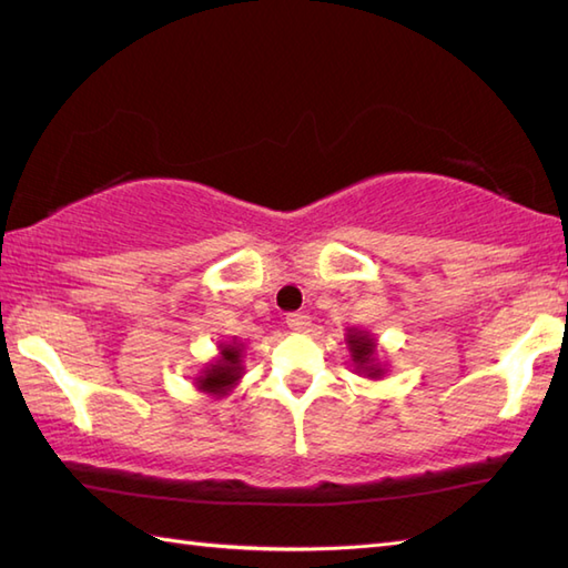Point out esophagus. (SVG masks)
<instances>
[{
  "mask_svg": "<svg viewBox=\"0 0 568 568\" xmlns=\"http://www.w3.org/2000/svg\"><path fill=\"white\" fill-rule=\"evenodd\" d=\"M285 322H287V327H291V329L303 332L310 325V317L303 315V313H291V315L285 317Z\"/></svg>",
  "mask_w": 568,
  "mask_h": 568,
  "instance_id": "obj_1",
  "label": "esophagus"
}]
</instances>
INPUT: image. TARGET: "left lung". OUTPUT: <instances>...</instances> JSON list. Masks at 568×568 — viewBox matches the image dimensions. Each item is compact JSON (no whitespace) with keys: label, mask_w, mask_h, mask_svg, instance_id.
<instances>
[{"label":"left lung","mask_w":568,"mask_h":568,"mask_svg":"<svg viewBox=\"0 0 568 568\" xmlns=\"http://www.w3.org/2000/svg\"><path fill=\"white\" fill-rule=\"evenodd\" d=\"M344 342H347V349H349V357L354 369L357 374L366 376V379H384L388 366L384 362H379V347H376V337L372 335L369 329H362V327H349L347 335H344Z\"/></svg>","instance_id":"1"}]
</instances>
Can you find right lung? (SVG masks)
Returning a JSON list of instances; mask_svg holds the SVG:
<instances>
[{"label": "right lung", "instance_id": "1", "mask_svg": "<svg viewBox=\"0 0 568 568\" xmlns=\"http://www.w3.org/2000/svg\"><path fill=\"white\" fill-rule=\"evenodd\" d=\"M243 376V344L233 337L229 342H219V354L211 359L202 372L194 376L196 392L209 396H229L233 386L241 382Z\"/></svg>", "mask_w": 568, "mask_h": 568}]
</instances>
